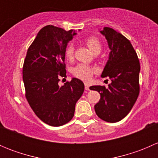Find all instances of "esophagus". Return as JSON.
<instances>
[{"label": "esophagus", "instance_id": "obj_1", "mask_svg": "<svg viewBox=\"0 0 158 158\" xmlns=\"http://www.w3.org/2000/svg\"><path fill=\"white\" fill-rule=\"evenodd\" d=\"M85 89L87 91L90 90V89H89V85L88 83H85Z\"/></svg>", "mask_w": 158, "mask_h": 158}]
</instances>
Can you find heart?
Instances as JSON below:
<instances>
[{"label":"heart","mask_w":158,"mask_h":158,"mask_svg":"<svg viewBox=\"0 0 158 158\" xmlns=\"http://www.w3.org/2000/svg\"><path fill=\"white\" fill-rule=\"evenodd\" d=\"M87 47L92 52V53H99L102 49V44L99 40L95 36H89L85 40ZM74 53V47L72 44H68L65 50V56L67 59L71 60ZM96 72V69L92 66L84 64L78 65L73 70V73L76 78L83 81H89L92 77V74Z\"/></svg>","instance_id":"b5f03b06"}]
</instances>
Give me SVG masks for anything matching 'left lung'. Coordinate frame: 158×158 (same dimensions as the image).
Segmentation results:
<instances>
[{
    "instance_id": "8db88e82",
    "label": "left lung",
    "mask_w": 158,
    "mask_h": 158,
    "mask_svg": "<svg viewBox=\"0 0 158 158\" xmlns=\"http://www.w3.org/2000/svg\"><path fill=\"white\" fill-rule=\"evenodd\" d=\"M100 33L106 36L110 49L109 60L102 73L111 82L109 88L93 85L101 98L95 106L97 115L107 122L123 119L135 105L139 95L140 63L130 41L112 28L104 27Z\"/></svg>"
}]
</instances>
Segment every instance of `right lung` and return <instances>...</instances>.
Wrapping results in <instances>:
<instances>
[{"label":"right lung","instance_id":"right-lung-1","mask_svg":"<svg viewBox=\"0 0 158 158\" xmlns=\"http://www.w3.org/2000/svg\"><path fill=\"white\" fill-rule=\"evenodd\" d=\"M76 34L73 30L44 27L28 48L23 63L27 100L36 116L51 126H61L73 118L84 92L83 82L76 78L62 86L58 84L60 76L66 77L65 50Z\"/></svg>","mask_w":158,"mask_h":158}]
</instances>
